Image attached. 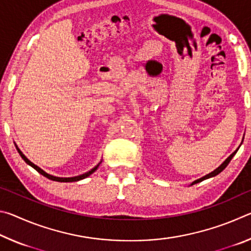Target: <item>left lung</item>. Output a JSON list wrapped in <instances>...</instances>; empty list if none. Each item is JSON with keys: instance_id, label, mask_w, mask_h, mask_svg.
I'll return each mask as SVG.
<instances>
[{"instance_id": "left-lung-1", "label": "left lung", "mask_w": 251, "mask_h": 251, "mask_svg": "<svg viewBox=\"0 0 251 251\" xmlns=\"http://www.w3.org/2000/svg\"><path fill=\"white\" fill-rule=\"evenodd\" d=\"M236 151H233V152H232V154H231L230 156H229V157H228V158H227L226 160H225V161H224V163H223L222 165H220V166H219V167H218L217 169H216V171H214V172H212V173H210V174H208V175H206L205 177H202V178H201V179H198V180H196V181H195V182H193V184H197V182H199V181H202L203 179H207V178L214 177V176H216V175H218V174H219V173H222V172L224 171V169L227 167V165L229 164V161H230V160H231V158H232V157H233V155H235V154H236Z\"/></svg>"}]
</instances>
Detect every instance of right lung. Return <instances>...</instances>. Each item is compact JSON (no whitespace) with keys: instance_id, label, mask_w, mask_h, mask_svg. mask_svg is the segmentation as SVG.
I'll return each mask as SVG.
<instances>
[{"instance_id":"obj_1","label":"right lung","mask_w":251,"mask_h":251,"mask_svg":"<svg viewBox=\"0 0 251 251\" xmlns=\"http://www.w3.org/2000/svg\"><path fill=\"white\" fill-rule=\"evenodd\" d=\"M18 151H19V154L21 155V157H22V158L24 159V161L25 163H26L27 165H29V166L31 167H33L34 169H35L36 172H39L41 175H43L44 177H46V178H49V179H50V180H54V181H61V182H71V181H77V180H80V179H84V178H86V177H88L90 175H92L93 173H94L96 169H97V167H99V165H97L96 167H94L93 169H91L90 172H87V173H85V174H83V175H79V176H75V177H69V178H61V177H55V176H52V175H49V174H46L43 169H41L40 167H37L36 165H34L32 161H29L26 157H25L23 154H22V151H21L19 148H18Z\"/></svg>"}]
</instances>
